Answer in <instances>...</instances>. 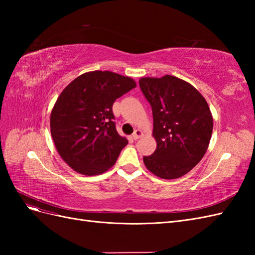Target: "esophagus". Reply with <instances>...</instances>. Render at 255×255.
I'll return each instance as SVG.
<instances>
[{
	"label": "esophagus",
	"mask_w": 255,
	"mask_h": 255,
	"mask_svg": "<svg viewBox=\"0 0 255 255\" xmlns=\"http://www.w3.org/2000/svg\"><path fill=\"white\" fill-rule=\"evenodd\" d=\"M142 136V132L140 129H135V132L133 133V135H132V137H133V139L134 140H137V139H139V138Z\"/></svg>",
	"instance_id": "esophagus-1"
}]
</instances>
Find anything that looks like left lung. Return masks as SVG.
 Masks as SVG:
<instances>
[{"instance_id": "obj_1", "label": "left lung", "mask_w": 255, "mask_h": 255, "mask_svg": "<svg viewBox=\"0 0 255 255\" xmlns=\"http://www.w3.org/2000/svg\"><path fill=\"white\" fill-rule=\"evenodd\" d=\"M139 87L151 105L157 148L143 156L145 167L161 179L189 172L202 159L213 132L205 99L190 84L172 75L142 78Z\"/></svg>"}]
</instances>
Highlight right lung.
Here are the masks:
<instances>
[{
    "label": "right lung",
    "mask_w": 255,
    "mask_h": 255,
    "mask_svg": "<svg viewBox=\"0 0 255 255\" xmlns=\"http://www.w3.org/2000/svg\"><path fill=\"white\" fill-rule=\"evenodd\" d=\"M135 87L128 76L92 71L61 92L51 114V134L59 155L75 171L97 175L116 163L128 140L116 129L113 104Z\"/></svg>",
    "instance_id": "add662e5"
}]
</instances>
